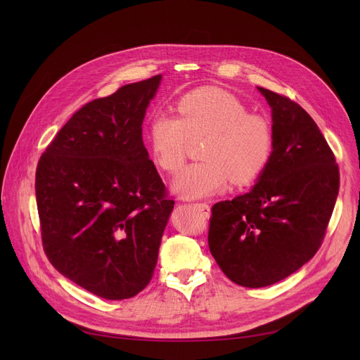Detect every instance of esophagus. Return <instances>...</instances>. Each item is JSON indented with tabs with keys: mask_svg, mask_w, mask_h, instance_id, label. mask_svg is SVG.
Wrapping results in <instances>:
<instances>
[{
	"mask_svg": "<svg viewBox=\"0 0 360 360\" xmlns=\"http://www.w3.org/2000/svg\"><path fill=\"white\" fill-rule=\"evenodd\" d=\"M193 205H197L204 216H209L210 214V205L207 204V202H195Z\"/></svg>",
	"mask_w": 360,
	"mask_h": 360,
	"instance_id": "1",
	"label": "esophagus"
}]
</instances>
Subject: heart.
I'll use <instances>...</instances> for the list:
<instances>
[{
	"instance_id": "1",
	"label": "heart",
	"mask_w": 360,
	"mask_h": 360,
	"mask_svg": "<svg viewBox=\"0 0 360 360\" xmlns=\"http://www.w3.org/2000/svg\"><path fill=\"white\" fill-rule=\"evenodd\" d=\"M176 108L179 117L156 114L150 120L148 146L156 165L176 174L186 159L189 141L204 139L202 160L172 181L180 197H209L230 181L249 186L263 176L275 148V130L267 117L249 112L240 99L216 86L186 93Z\"/></svg>"
}]
</instances>
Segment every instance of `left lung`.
Returning a JSON list of instances; mask_svg holds the SVG:
<instances>
[{
  "label": "left lung",
  "instance_id": "8db88e82",
  "mask_svg": "<svg viewBox=\"0 0 360 360\" xmlns=\"http://www.w3.org/2000/svg\"><path fill=\"white\" fill-rule=\"evenodd\" d=\"M263 93L271 108L274 156L252 191L212 207L209 248L234 284L267 287L317 254L340 191L328 141L290 97Z\"/></svg>",
  "mask_w": 360,
  "mask_h": 360
}]
</instances>
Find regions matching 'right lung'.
Wrapping results in <instances>:
<instances>
[{
  "label": "right lung",
  "instance_id": "obj_1",
  "mask_svg": "<svg viewBox=\"0 0 360 360\" xmlns=\"http://www.w3.org/2000/svg\"><path fill=\"white\" fill-rule=\"evenodd\" d=\"M160 78L85 103L37 163L43 250L61 275L108 300L148 285L174 209L141 127Z\"/></svg>",
  "mask_w": 360,
  "mask_h": 360
}]
</instances>
